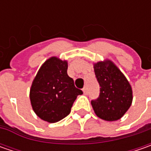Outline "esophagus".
<instances>
[{"mask_svg":"<svg viewBox=\"0 0 151 151\" xmlns=\"http://www.w3.org/2000/svg\"><path fill=\"white\" fill-rule=\"evenodd\" d=\"M83 90V92L85 94H87L88 93V89H87V86H84V88L82 89Z\"/></svg>","mask_w":151,"mask_h":151,"instance_id":"1","label":"esophagus"}]
</instances>
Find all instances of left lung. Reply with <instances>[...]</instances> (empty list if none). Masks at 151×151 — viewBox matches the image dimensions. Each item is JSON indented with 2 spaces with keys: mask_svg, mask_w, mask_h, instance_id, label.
Wrapping results in <instances>:
<instances>
[{
  "mask_svg": "<svg viewBox=\"0 0 151 151\" xmlns=\"http://www.w3.org/2000/svg\"><path fill=\"white\" fill-rule=\"evenodd\" d=\"M96 81L100 86L99 96L91 100L97 117L106 121L121 119L132 103V88L113 62L106 60L94 65Z\"/></svg>",
  "mask_w": 151,
  "mask_h": 151,
  "instance_id": "left-lung-1",
  "label": "left lung"
}]
</instances>
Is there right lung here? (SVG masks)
Masks as SVG:
<instances>
[{
  "label": "right lung",
  "instance_id": "obj_1",
  "mask_svg": "<svg viewBox=\"0 0 151 151\" xmlns=\"http://www.w3.org/2000/svg\"><path fill=\"white\" fill-rule=\"evenodd\" d=\"M67 69L66 61L52 57L44 62L32 81L30 90L32 109L49 123H56L69 115L77 96L83 93L75 86Z\"/></svg>",
  "mask_w": 151,
  "mask_h": 151
}]
</instances>
